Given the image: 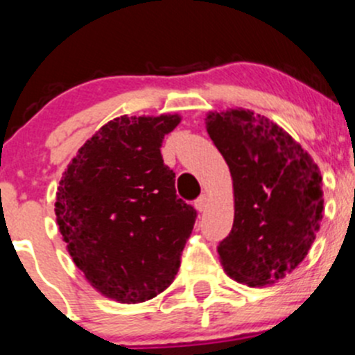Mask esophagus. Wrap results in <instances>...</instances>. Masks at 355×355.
<instances>
[{
	"instance_id": "obj_1",
	"label": "esophagus",
	"mask_w": 355,
	"mask_h": 355,
	"mask_svg": "<svg viewBox=\"0 0 355 355\" xmlns=\"http://www.w3.org/2000/svg\"><path fill=\"white\" fill-rule=\"evenodd\" d=\"M193 206H196V209L199 212H202V211H206V207L209 206V197L206 196V193H202V196L199 197V199L196 200V202H193Z\"/></svg>"
}]
</instances>
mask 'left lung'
Masks as SVG:
<instances>
[{"instance_id": "1", "label": "left lung", "mask_w": 355, "mask_h": 355, "mask_svg": "<svg viewBox=\"0 0 355 355\" xmlns=\"http://www.w3.org/2000/svg\"><path fill=\"white\" fill-rule=\"evenodd\" d=\"M206 129L233 178V227L218 246L225 272L250 287L274 284L303 262L320 230V168L284 129L252 110L209 112Z\"/></svg>"}]
</instances>
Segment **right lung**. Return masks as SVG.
Returning a JSON list of instances; mask_svg holds the SVG:
<instances>
[{
	"mask_svg": "<svg viewBox=\"0 0 355 355\" xmlns=\"http://www.w3.org/2000/svg\"><path fill=\"white\" fill-rule=\"evenodd\" d=\"M180 115L122 117L78 149L55 193L71 259L98 293L143 303L173 282L197 211L178 199L163 163L165 134Z\"/></svg>",
	"mask_w": 355,
	"mask_h": 355,
	"instance_id": "right-lung-1",
	"label": "right lung"
}]
</instances>
